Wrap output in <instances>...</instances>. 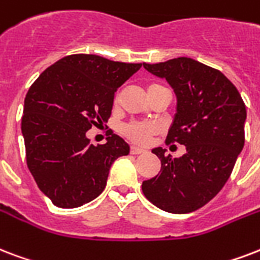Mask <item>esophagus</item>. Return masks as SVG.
I'll list each match as a JSON object with an SVG mask.
<instances>
[{"mask_svg": "<svg viewBox=\"0 0 260 260\" xmlns=\"http://www.w3.org/2000/svg\"><path fill=\"white\" fill-rule=\"evenodd\" d=\"M144 152H146V150H143V148L135 147V146L131 147V154H144Z\"/></svg>", "mask_w": 260, "mask_h": 260, "instance_id": "34e87169", "label": "esophagus"}]
</instances>
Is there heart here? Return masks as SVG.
Returning <instances> with one entry per match:
<instances>
[{"instance_id": "heart-1", "label": "heart", "mask_w": 260, "mask_h": 260, "mask_svg": "<svg viewBox=\"0 0 260 260\" xmlns=\"http://www.w3.org/2000/svg\"><path fill=\"white\" fill-rule=\"evenodd\" d=\"M154 86H156V84H152V86L148 87V90ZM121 132L129 140H132L134 143L146 144L148 143L150 138L155 132V126L150 124V122H129V124L122 126Z\"/></svg>"}]
</instances>
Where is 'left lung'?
Returning a JSON list of instances; mask_svg holds the SVG:
<instances>
[{
	"label": "left lung",
	"mask_w": 260,
	"mask_h": 260,
	"mask_svg": "<svg viewBox=\"0 0 260 260\" xmlns=\"http://www.w3.org/2000/svg\"><path fill=\"white\" fill-rule=\"evenodd\" d=\"M143 67L173 88L177 105L166 143L177 142L187 151L172 158L165 148H152L161 170L142 189L158 209L192 213L222 189L235 168L244 147L245 105L222 72L196 59L178 57Z\"/></svg>",
	"instance_id": "left-lung-1"
}]
</instances>
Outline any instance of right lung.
<instances>
[{
	"mask_svg": "<svg viewBox=\"0 0 260 260\" xmlns=\"http://www.w3.org/2000/svg\"><path fill=\"white\" fill-rule=\"evenodd\" d=\"M140 67L73 54L29 87L21 118L27 166L54 206L75 209L94 201L106 187L113 162L129 154L128 143L113 132L98 146L90 144L86 132L108 122L114 92Z\"/></svg>",
	"mask_w": 260,
	"mask_h": 260,
	"instance_id": "right-lung-1",
	"label": "right lung"
}]
</instances>
